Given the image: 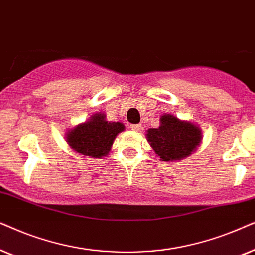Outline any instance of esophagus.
I'll return each instance as SVG.
<instances>
[{
  "label": "esophagus",
  "mask_w": 255,
  "mask_h": 255,
  "mask_svg": "<svg viewBox=\"0 0 255 255\" xmlns=\"http://www.w3.org/2000/svg\"><path fill=\"white\" fill-rule=\"evenodd\" d=\"M130 129L133 131H138L141 129V125L140 124H135V125H130Z\"/></svg>",
  "instance_id": "1"
}]
</instances>
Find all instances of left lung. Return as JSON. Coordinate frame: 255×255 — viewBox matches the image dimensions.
I'll use <instances>...</instances> for the list:
<instances>
[{"mask_svg": "<svg viewBox=\"0 0 255 255\" xmlns=\"http://www.w3.org/2000/svg\"><path fill=\"white\" fill-rule=\"evenodd\" d=\"M148 141L163 161H179L186 157L201 142V130L188 121H181L171 114L161 118V126L148 130Z\"/></svg>", "mask_w": 255, "mask_h": 255, "instance_id": "obj_1", "label": "left lung"}]
</instances>
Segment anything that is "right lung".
<instances>
[{"mask_svg": "<svg viewBox=\"0 0 255 255\" xmlns=\"http://www.w3.org/2000/svg\"><path fill=\"white\" fill-rule=\"evenodd\" d=\"M124 129L121 122H108L104 114L98 113L69 131L66 140L79 154L100 158L108 154L117 135Z\"/></svg>", "mask_w": 255, "mask_h": 255, "instance_id": "1", "label": "right lung"}]
</instances>
